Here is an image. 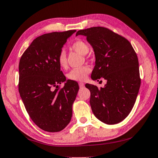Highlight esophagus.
<instances>
[{"instance_id": "obj_1", "label": "esophagus", "mask_w": 158, "mask_h": 158, "mask_svg": "<svg viewBox=\"0 0 158 158\" xmlns=\"http://www.w3.org/2000/svg\"><path fill=\"white\" fill-rule=\"evenodd\" d=\"M79 85L80 88H82L84 87V84L83 82H79Z\"/></svg>"}]
</instances>
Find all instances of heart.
<instances>
[{
  "label": "heart",
  "instance_id": "1",
  "mask_svg": "<svg viewBox=\"0 0 158 158\" xmlns=\"http://www.w3.org/2000/svg\"><path fill=\"white\" fill-rule=\"evenodd\" d=\"M73 49L82 55H86L89 52L90 48L86 42L82 40H77L71 45ZM58 64L61 68H65L67 67V58L65 52L62 50L60 52L58 56ZM91 71L90 68L89 66H83L81 68H75L72 70L68 74V78L72 81H83L86 79Z\"/></svg>",
  "mask_w": 158,
  "mask_h": 158
}]
</instances>
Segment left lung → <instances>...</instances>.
Returning <instances> with one entry per match:
<instances>
[{"label": "left lung", "instance_id": "obj_1", "mask_svg": "<svg viewBox=\"0 0 158 158\" xmlns=\"http://www.w3.org/2000/svg\"><path fill=\"white\" fill-rule=\"evenodd\" d=\"M78 35L86 36L94 52L92 79L107 81L100 88L85 84L90 91L93 113L105 124H117L131 113L141 84L137 54L127 39L108 28H88L79 30Z\"/></svg>", "mask_w": 158, "mask_h": 158}]
</instances>
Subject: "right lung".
<instances>
[{
	"label": "right lung",
	"instance_id": "1",
	"mask_svg": "<svg viewBox=\"0 0 158 158\" xmlns=\"http://www.w3.org/2000/svg\"><path fill=\"white\" fill-rule=\"evenodd\" d=\"M75 31L43 34L31 42L20 59V96L31 120L45 131H62L73 115L79 85L66 80L58 64V56ZM64 81V88L59 89L58 85Z\"/></svg>",
	"mask_w": 158,
	"mask_h": 158
}]
</instances>
